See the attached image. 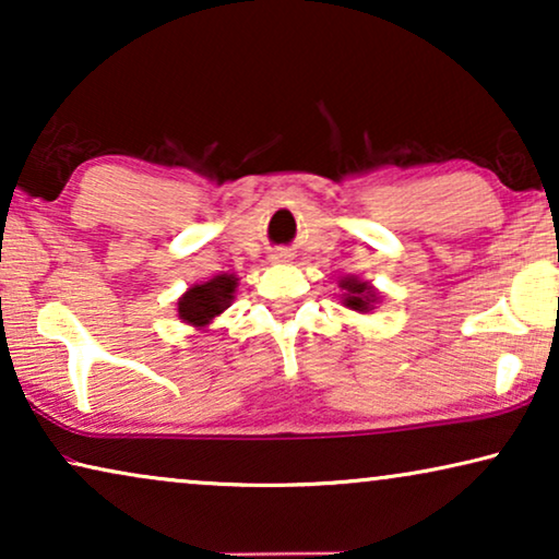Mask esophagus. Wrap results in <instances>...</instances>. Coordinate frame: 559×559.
<instances>
[{"mask_svg":"<svg viewBox=\"0 0 559 559\" xmlns=\"http://www.w3.org/2000/svg\"><path fill=\"white\" fill-rule=\"evenodd\" d=\"M280 257H282V254H280Z\"/></svg>","mask_w":559,"mask_h":559,"instance_id":"obj_1","label":"esophagus"}]
</instances>
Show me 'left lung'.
I'll return each instance as SVG.
<instances>
[{
  "mask_svg": "<svg viewBox=\"0 0 559 559\" xmlns=\"http://www.w3.org/2000/svg\"><path fill=\"white\" fill-rule=\"evenodd\" d=\"M341 289H346V293H343V305L350 310L371 312L373 305L379 300L377 289H373L369 282H361L358 277H343Z\"/></svg>",
  "mask_w": 559,
  "mask_h": 559,
  "instance_id": "8db88e82",
  "label": "left lung"
}]
</instances>
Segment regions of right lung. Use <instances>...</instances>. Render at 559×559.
Segmentation results:
<instances>
[{"mask_svg":"<svg viewBox=\"0 0 559 559\" xmlns=\"http://www.w3.org/2000/svg\"><path fill=\"white\" fill-rule=\"evenodd\" d=\"M236 285L239 280L234 274H218L203 285H193L178 300V318L193 328H205L231 305Z\"/></svg>","mask_w":559,"mask_h":559,"instance_id":"add662e5","label":"right lung"}]
</instances>
